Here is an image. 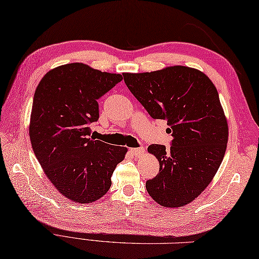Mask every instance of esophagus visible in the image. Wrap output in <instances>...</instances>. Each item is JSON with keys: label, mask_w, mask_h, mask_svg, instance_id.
Wrapping results in <instances>:
<instances>
[{"label": "esophagus", "mask_w": 259, "mask_h": 259, "mask_svg": "<svg viewBox=\"0 0 259 259\" xmlns=\"http://www.w3.org/2000/svg\"><path fill=\"white\" fill-rule=\"evenodd\" d=\"M131 152L133 153V155H135V157H140L141 154L144 153V149L143 148H133V149H131Z\"/></svg>", "instance_id": "esophagus-1"}]
</instances>
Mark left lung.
<instances>
[{"mask_svg":"<svg viewBox=\"0 0 259 259\" xmlns=\"http://www.w3.org/2000/svg\"><path fill=\"white\" fill-rule=\"evenodd\" d=\"M123 76L149 115L167 120L172 136L169 149L148 148L160 168L146 190L162 206L186 205L211 183L226 153L228 123L217 88L204 73L180 65Z\"/></svg>","mask_w":259,"mask_h":259,"instance_id":"1","label":"left lung"}]
</instances>
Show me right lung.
Instances as JSON below:
<instances>
[{"label": "right lung", "instance_id": "obj_1", "mask_svg": "<svg viewBox=\"0 0 259 259\" xmlns=\"http://www.w3.org/2000/svg\"><path fill=\"white\" fill-rule=\"evenodd\" d=\"M121 80V74L71 63L46 73L33 96V152L58 192L76 203L104 196L127 152L91 136V124L99 119L98 100Z\"/></svg>", "mask_w": 259, "mask_h": 259}]
</instances>
